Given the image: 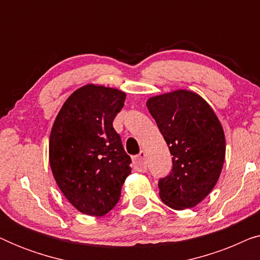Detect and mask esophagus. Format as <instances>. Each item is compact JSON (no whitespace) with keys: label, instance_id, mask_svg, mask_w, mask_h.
<instances>
[{"label":"esophagus","instance_id":"obj_1","mask_svg":"<svg viewBox=\"0 0 260 260\" xmlns=\"http://www.w3.org/2000/svg\"><path fill=\"white\" fill-rule=\"evenodd\" d=\"M134 166H135V169H136L137 172H141V173L147 172V169H148L147 152H145L144 150H142L137 156H135Z\"/></svg>","mask_w":260,"mask_h":260}]
</instances>
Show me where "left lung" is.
<instances>
[{
	"mask_svg": "<svg viewBox=\"0 0 260 260\" xmlns=\"http://www.w3.org/2000/svg\"><path fill=\"white\" fill-rule=\"evenodd\" d=\"M173 155L172 172L159 179V198L173 209L191 208L211 193L225 161V135L218 117L200 95L187 90L148 99Z\"/></svg>",
	"mask_w": 260,
	"mask_h": 260,
	"instance_id": "obj_1",
	"label": "left lung"
}]
</instances>
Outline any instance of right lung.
Listing matches in <instances>:
<instances>
[{
  "label": "right lung",
  "instance_id": "1",
  "mask_svg": "<svg viewBox=\"0 0 260 260\" xmlns=\"http://www.w3.org/2000/svg\"><path fill=\"white\" fill-rule=\"evenodd\" d=\"M126 94L90 84L63 103L49 136V165L60 190L84 214L102 216L117 205L131 158L112 122Z\"/></svg>",
  "mask_w": 260,
  "mask_h": 260
}]
</instances>
